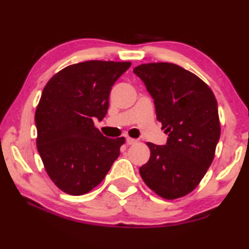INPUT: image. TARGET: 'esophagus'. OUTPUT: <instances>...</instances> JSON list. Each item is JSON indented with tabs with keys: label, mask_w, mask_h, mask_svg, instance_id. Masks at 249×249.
<instances>
[{
	"label": "esophagus",
	"mask_w": 249,
	"mask_h": 249,
	"mask_svg": "<svg viewBox=\"0 0 249 249\" xmlns=\"http://www.w3.org/2000/svg\"><path fill=\"white\" fill-rule=\"evenodd\" d=\"M136 142H137V140L133 139V138H130V137L126 138V143H127V145H134V143H136Z\"/></svg>",
	"instance_id": "esophagus-1"
}]
</instances>
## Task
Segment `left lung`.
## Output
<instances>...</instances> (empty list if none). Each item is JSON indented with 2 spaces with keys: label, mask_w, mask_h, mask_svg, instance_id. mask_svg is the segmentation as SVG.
<instances>
[{
  "label": "left lung",
  "mask_w": 249,
  "mask_h": 249,
  "mask_svg": "<svg viewBox=\"0 0 249 249\" xmlns=\"http://www.w3.org/2000/svg\"><path fill=\"white\" fill-rule=\"evenodd\" d=\"M154 100L157 119L168 134L166 145L147 142L151 157L139 168L146 185L159 196L175 199L191 193L204 178L219 142L218 104L205 82L175 64L138 66Z\"/></svg>",
  "instance_id": "1"
}]
</instances>
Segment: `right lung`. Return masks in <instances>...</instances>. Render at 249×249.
<instances>
[{
  "mask_svg": "<svg viewBox=\"0 0 249 249\" xmlns=\"http://www.w3.org/2000/svg\"><path fill=\"white\" fill-rule=\"evenodd\" d=\"M131 62L71 65L45 86L36 110L37 148L50 178L66 194L89 193L119 157L124 138H107L94 126L109 107L111 87Z\"/></svg>",
  "mask_w": 249,
  "mask_h": 249,
  "instance_id": "1",
  "label": "right lung"
}]
</instances>
